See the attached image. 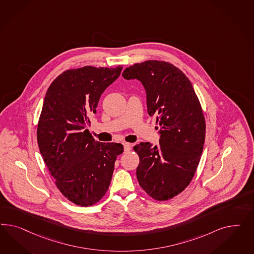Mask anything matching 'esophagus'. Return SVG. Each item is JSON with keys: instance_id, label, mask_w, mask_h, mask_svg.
I'll use <instances>...</instances> for the list:
<instances>
[{"instance_id": "34e87169", "label": "esophagus", "mask_w": 254, "mask_h": 254, "mask_svg": "<svg viewBox=\"0 0 254 254\" xmlns=\"http://www.w3.org/2000/svg\"><path fill=\"white\" fill-rule=\"evenodd\" d=\"M124 145V150H125V152L127 153V152H129L131 150V144L129 143H127V142H125L123 143Z\"/></svg>"}]
</instances>
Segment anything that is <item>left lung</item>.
Here are the masks:
<instances>
[{"label":"left lung","mask_w":254,"mask_h":254,"mask_svg":"<svg viewBox=\"0 0 254 254\" xmlns=\"http://www.w3.org/2000/svg\"><path fill=\"white\" fill-rule=\"evenodd\" d=\"M127 80L137 79L146 90L147 111L156 118L159 144L140 142L137 179L154 199H171L191 183L202 154L206 123L190 80L169 62L147 61L124 70Z\"/></svg>","instance_id":"8db88e82"}]
</instances>
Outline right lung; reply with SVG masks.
Segmentation results:
<instances>
[{
	"instance_id": "add662e5",
	"label": "right lung",
	"mask_w": 254,
	"mask_h": 254,
	"mask_svg": "<svg viewBox=\"0 0 254 254\" xmlns=\"http://www.w3.org/2000/svg\"><path fill=\"white\" fill-rule=\"evenodd\" d=\"M122 66L68 69L46 91L37 127L40 153L62 194L90 207L106 193L121 143L100 142L88 130L101 94L119 77Z\"/></svg>"
}]
</instances>
